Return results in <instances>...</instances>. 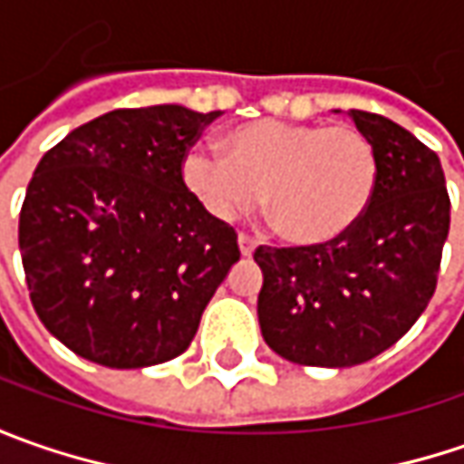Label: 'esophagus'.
Returning a JSON list of instances; mask_svg holds the SVG:
<instances>
[{
	"mask_svg": "<svg viewBox=\"0 0 464 464\" xmlns=\"http://www.w3.org/2000/svg\"><path fill=\"white\" fill-rule=\"evenodd\" d=\"M237 245H240V253L245 258H250L253 256V250H256V240L253 237H247V235H240L237 237Z\"/></svg>",
	"mask_w": 464,
	"mask_h": 464,
	"instance_id": "34e87169",
	"label": "esophagus"
}]
</instances>
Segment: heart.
<instances>
[{
  "label": "heart",
  "instance_id": "1",
  "mask_svg": "<svg viewBox=\"0 0 464 464\" xmlns=\"http://www.w3.org/2000/svg\"><path fill=\"white\" fill-rule=\"evenodd\" d=\"M229 154L193 144L183 183L217 219L256 208L268 190V217L284 240L325 245L362 222L377 188V154L353 126L263 118L227 136Z\"/></svg>",
  "mask_w": 464,
  "mask_h": 464
}]
</instances>
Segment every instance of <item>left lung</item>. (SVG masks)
Masks as SVG:
<instances>
[{
    "mask_svg": "<svg viewBox=\"0 0 464 464\" xmlns=\"http://www.w3.org/2000/svg\"><path fill=\"white\" fill-rule=\"evenodd\" d=\"M377 154L362 222L310 247H258L263 341L304 366L364 364L402 338L437 289L450 235L439 157L390 118L348 111Z\"/></svg>",
    "mask_w": 464,
    "mask_h": 464,
    "instance_id": "8db88e82",
    "label": "left lung"
}]
</instances>
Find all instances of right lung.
<instances>
[{
	"mask_svg": "<svg viewBox=\"0 0 464 464\" xmlns=\"http://www.w3.org/2000/svg\"><path fill=\"white\" fill-rule=\"evenodd\" d=\"M219 111H111L44 154L20 211L33 307L77 356L141 369L180 356L240 260L237 235L183 183Z\"/></svg>",
	"mask_w": 464,
	"mask_h": 464,
	"instance_id": "obj_1",
	"label": "right lung"
}]
</instances>
